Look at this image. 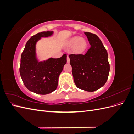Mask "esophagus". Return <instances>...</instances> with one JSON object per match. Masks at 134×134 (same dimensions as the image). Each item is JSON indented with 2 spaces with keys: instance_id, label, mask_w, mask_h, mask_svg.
Instances as JSON below:
<instances>
[{
  "instance_id": "1",
  "label": "esophagus",
  "mask_w": 134,
  "mask_h": 134,
  "mask_svg": "<svg viewBox=\"0 0 134 134\" xmlns=\"http://www.w3.org/2000/svg\"><path fill=\"white\" fill-rule=\"evenodd\" d=\"M67 63H70V59L69 57V56H67Z\"/></svg>"
}]
</instances>
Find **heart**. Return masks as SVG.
I'll return each instance as SVG.
<instances>
[{
	"label": "heart",
	"mask_w": 134,
	"mask_h": 134,
	"mask_svg": "<svg viewBox=\"0 0 134 134\" xmlns=\"http://www.w3.org/2000/svg\"><path fill=\"white\" fill-rule=\"evenodd\" d=\"M68 45L74 46L73 50L76 53H82L86 50L87 47V42L86 40L79 36H75L71 38L68 41Z\"/></svg>",
	"instance_id": "heart-1"
}]
</instances>
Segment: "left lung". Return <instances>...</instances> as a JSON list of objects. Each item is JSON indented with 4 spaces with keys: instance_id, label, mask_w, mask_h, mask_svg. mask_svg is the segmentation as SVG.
Wrapping results in <instances>:
<instances>
[{
    "instance_id": "left-lung-1",
    "label": "left lung",
    "mask_w": 134,
    "mask_h": 134,
    "mask_svg": "<svg viewBox=\"0 0 134 134\" xmlns=\"http://www.w3.org/2000/svg\"><path fill=\"white\" fill-rule=\"evenodd\" d=\"M91 44L86 54H71L72 73L76 86L80 90L94 92L106 83L109 72L108 54L97 35L84 32Z\"/></svg>"
}]
</instances>
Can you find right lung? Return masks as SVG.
<instances>
[{
    "mask_svg": "<svg viewBox=\"0 0 134 134\" xmlns=\"http://www.w3.org/2000/svg\"><path fill=\"white\" fill-rule=\"evenodd\" d=\"M53 31H44L32 36L27 42L21 58L20 75L26 87L36 94L45 95L57 88L59 76L66 64V54L58 59L39 61L36 44L42 37H50Z\"/></svg>",
    "mask_w": 134,
    "mask_h": 134,
    "instance_id": "right-lung-1",
    "label": "right lung"
}]
</instances>
